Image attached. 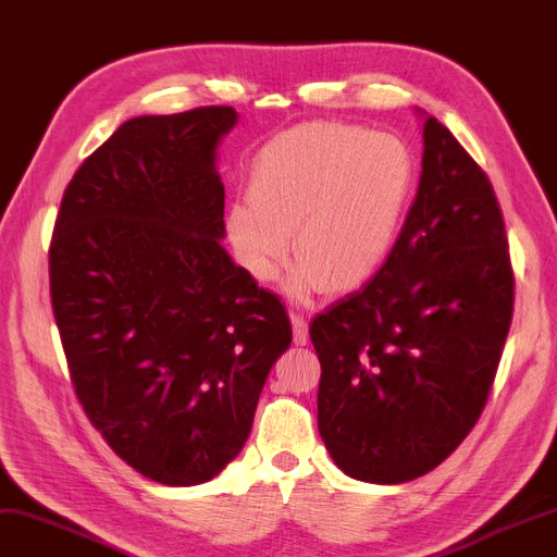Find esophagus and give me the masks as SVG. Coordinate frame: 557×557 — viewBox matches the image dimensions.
Segmentation results:
<instances>
[{
  "label": "esophagus",
  "mask_w": 557,
  "mask_h": 557,
  "mask_svg": "<svg viewBox=\"0 0 557 557\" xmlns=\"http://www.w3.org/2000/svg\"><path fill=\"white\" fill-rule=\"evenodd\" d=\"M289 320H292V330H294V344L296 346H306L308 342V320L301 315V313H289Z\"/></svg>",
  "instance_id": "1"
}]
</instances>
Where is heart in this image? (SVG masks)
I'll use <instances>...</instances> for the list:
<instances>
[{
	"label": "heart",
	"instance_id": "obj_1",
	"mask_svg": "<svg viewBox=\"0 0 557 557\" xmlns=\"http://www.w3.org/2000/svg\"><path fill=\"white\" fill-rule=\"evenodd\" d=\"M416 171L412 149L394 133L339 121L296 125L256 153L249 203H232L225 215L230 247L261 284L277 277L294 247L299 263L284 289L296 301L354 294L389 258Z\"/></svg>",
	"mask_w": 557,
	"mask_h": 557
}]
</instances>
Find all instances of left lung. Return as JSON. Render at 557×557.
I'll return each mask as SVG.
<instances>
[{"mask_svg":"<svg viewBox=\"0 0 557 557\" xmlns=\"http://www.w3.org/2000/svg\"><path fill=\"white\" fill-rule=\"evenodd\" d=\"M422 173L384 268L310 325L318 430L344 474L404 484L480 420L512 320L515 277L494 187L434 115Z\"/></svg>","mask_w":557,"mask_h":557,"instance_id":"8db88e82","label":"left lung"}]
</instances>
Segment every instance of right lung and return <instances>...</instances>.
Masks as SVG:
<instances>
[{
    "label": "right lung",
    "instance_id": "1",
    "mask_svg": "<svg viewBox=\"0 0 557 557\" xmlns=\"http://www.w3.org/2000/svg\"><path fill=\"white\" fill-rule=\"evenodd\" d=\"M230 107L123 123L77 168L49 249L75 394L107 444L165 486L239 456L289 315L235 265L218 145Z\"/></svg>",
    "mask_w": 557,
    "mask_h": 557
}]
</instances>
